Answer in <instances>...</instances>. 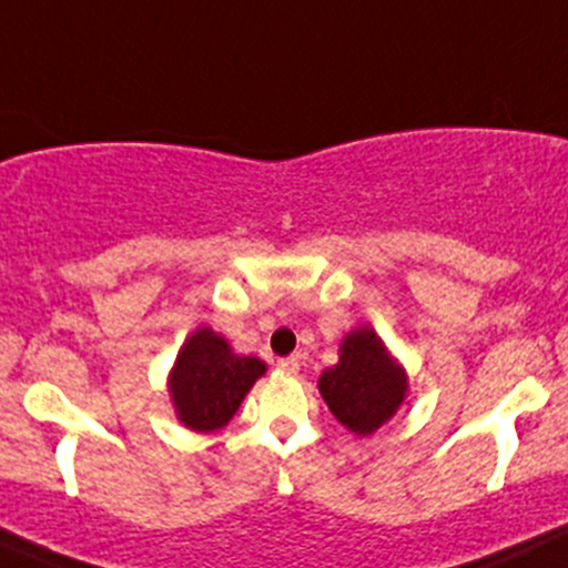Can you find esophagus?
I'll return each mask as SVG.
<instances>
[{"mask_svg":"<svg viewBox=\"0 0 568 568\" xmlns=\"http://www.w3.org/2000/svg\"><path fill=\"white\" fill-rule=\"evenodd\" d=\"M277 371H283L285 376H294L296 371H300V359H296V357H283V359H277Z\"/></svg>","mask_w":568,"mask_h":568,"instance_id":"obj_1","label":"esophagus"}]
</instances>
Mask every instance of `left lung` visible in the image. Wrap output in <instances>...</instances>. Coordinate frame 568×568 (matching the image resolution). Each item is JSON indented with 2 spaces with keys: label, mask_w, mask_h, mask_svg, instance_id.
Listing matches in <instances>:
<instances>
[{
  "label": "left lung",
  "mask_w": 568,
  "mask_h": 568,
  "mask_svg": "<svg viewBox=\"0 0 568 568\" xmlns=\"http://www.w3.org/2000/svg\"><path fill=\"white\" fill-rule=\"evenodd\" d=\"M321 398L348 432L374 434L404 404L409 382L371 326H357L341 343V359L318 379Z\"/></svg>",
  "instance_id": "1"
}]
</instances>
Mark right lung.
<instances>
[{
	"mask_svg": "<svg viewBox=\"0 0 568 568\" xmlns=\"http://www.w3.org/2000/svg\"><path fill=\"white\" fill-rule=\"evenodd\" d=\"M263 374V359L239 357L225 337L200 326L186 337L170 371V398L178 420L203 434L227 426Z\"/></svg>",
	"mask_w": 568,
	"mask_h": 568,
	"instance_id": "1",
	"label": "right lung"
}]
</instances>
